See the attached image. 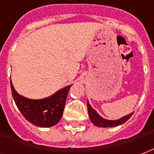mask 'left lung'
I'll list each match as a JSON object with an SVG mask.
<instances>
[{"mask_svg":"<svg viewBox=\"0 0 154 154\" xmlns=\"http://www.w3.org/2000/svg\"><path fill=\"white\" fill-rule=\"evenodd\" d=\"M87 110H88V114H89V117H90L91 121L92 122L94 125L97 126V127H104V128H107V127H115V126H118L119 125H122L125 122H126L128 119L132 116L134 112L129 114L125 116H123L122 118L119 119H116V120H110V119H106L102 118L101 116L97 113L96 110H94L91 107L90 103L87 101Z\"/></svg>","mask_w":154,"mask_h":154,"instance_id":"1","label":"left lung"}]
</instances>
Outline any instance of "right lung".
<instances>
[{"instance_id":"1","label":"right lung","mask_w":154,"mask_h":154,"mask_svg":"<svg viewBox=\"0 0 154 154\" xmlns=\"http://www.w3.org/2000/svg\"><path fill=\"white\" fill-rule=\"evenodd\" d=\"M71 87H63L46 98L33 100L18 94L11 81L12 97L19 110L29 122L44 128L55 125L61 119Z\"/></svg>"}]
</instances>
